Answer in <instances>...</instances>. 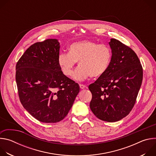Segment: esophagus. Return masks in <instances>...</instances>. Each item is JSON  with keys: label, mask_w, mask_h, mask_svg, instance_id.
<instances>
[{"label": "esophagus", "mask_w": 156, "mask_h": 156, "mask_svg": "<svg viewBox=\"0 0 156 156\" xmlns=\"http://www.w3.org/2000/svg\"><path fill=\"white\" fill-rule=\"evenodd\" d=\"M80 87L81 89H84L86 87V86L84 84H80Z\"/></svg>", "instance_id": "esophagus-1"}]
</instances>
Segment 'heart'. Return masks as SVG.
<instances>
[{"instance_id":"1","label":"heart","mask_w":156,"mask_h":156,"mask_svg":"<svg viewBox=\"0 0 156 156\" xmlns=\"http://www.w3.org/2000/svg\"><path fill=\"white\" fill-rule=\"evenodd\" d=\"M112 51L105 44H99L91 40H83L71 44L69 52H60L57 62L62 73L66 76L73 74L74 66L78 62L73 78L81 81L89 76L98 78L107 70L112 60Z\"/></svg>"}]
</instances>
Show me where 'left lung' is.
<instances>
[{"label":"left lung","mask_w":156,"mask_h":156,"mask_svg":"<svg viewBox=\"0 0 156 156\" xmlns=\"http://www.w3.org/2000/svg\"><path fill=\"white\" fill-rule=\"evenodd\" d=\"M112 60L106 72L89 86L92 93L90 108L99 119L117 122L135 105L143 80V67L130 48L111 39Z\"/></svg>","instance_id":"obj_1"}]
</instances>
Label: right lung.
Masks as SVG:
<instances>
[{"instance_id":"right-lung-1","label":"right lung","mask_w":156,"mask_h":156,"mask_svg":"<svg viewBox=\"0 0 156 156\" xmlns=\"http://www.w3.org/2000/svg\"><path fill=\"white\" fill-rule=\"evenodd\" d=\"M60 43L48 39L33 44L16 65L20 101L37 120L57 123L68 114L79 84L65 76L58 65Z\"/></svg>"}]
</instances>
